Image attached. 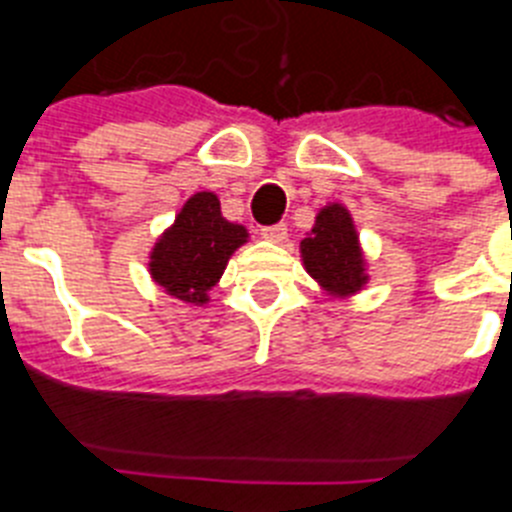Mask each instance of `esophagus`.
Returning <instances> with one entry per match:
<instances>
[{
  "mask_svg": "<svg viewBox=\"0 0 512 512\" xmlns=\"http://www.w3.org/2000/svg\"><path fill=\"white\" fill-rule=\"evenodd\" d=\"M260 237L267 239V242H273V245H283L285 239H288V227L285 224H273V227H262Z\"/></svg>",
  "mask_w": 512,
  "mask_h": 512,
  "instance_id": "34e87169",
  "label": "esophagus"
}]
</instances>
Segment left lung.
I'll use <instances>...</instances> for the list:
<instances>
[{"instance_id": "8db88e82", "label": "left lung", "mask_w": 512, "mask_h": 512, "mask_svg": "<svg viewBox=\"0 0 512 512\" xmlns=\"http://www.w3.org/2000/svg\"><path fill=\"white\" fill-rule=\"evenodd\" d=\"M301 260L306 273L329 298L357 296L370 283L367 257L359 242L352 211L339 201H329L316 214V222L301 239Z\"/></svg>"}]
</instances>
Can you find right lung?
Instances as JSON below:
<instances>
[{
  "mask_svg": "<svg viewBox=\"0 0 512 512\" xmlns=\"http://www.w3.org/2000/svg\"><path fill=\"white\" fill-rule=\"evenodd\" d=\"M250 242L245 224L222 216L214 191H196L176 214L173 224L155 239L147 255V273L155 285L188 303L206 306L211 288L222 280L227 262Z\"/></svg>",
  "mask_w": 512,
  "mask_h": 512,
  "instance_id": "right-lung-1",
  "label": "right lung"
}]
</instances>
